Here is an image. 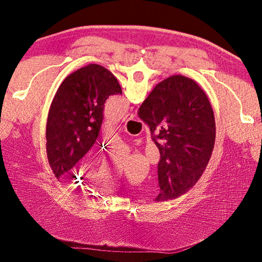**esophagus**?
Instances as JSON below:
<instances>
[{
  "label": "esophagus",
  "instance_id": "34e87169",
  "mask_svg": "<svg viewBox=\"0 0 262 262\" xmlns=\"http://www.w3.org/2000/svg\"><path fill=\"white\" fill-rule=\"evenodd\" d=\"M134 119V115L133 114H126L123 117V121H129V120H133Z\"/></svg>",
  "mask_w": 262,
  "mask_h": 262
}]
</instances>
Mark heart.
Wrapping results in <instances>:
<instances>
[{"mask_svg":"<svg viewBox=\"0 0 262 262\" xmlns=\"http://www.w3.org/2000/svg\"><path fill=\"white\" fill-rule=\"evenodd\" d=\"M117 180L118 176L114 175L113 172H110L106 169H101L99 175L97 176V182L105 189L115 188L117 186Z\"/></svg>","mask_w":262,"mask_h":262,"instance_id":"1","label":"heart"}]
</instances>
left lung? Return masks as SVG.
<instances>
[{
  "instance_id": "1",
  "label": "left lung",
  "mask_w": 262,
  "mask_h": 262,
  "mask_svg": "<svg viewBox=\"0 0 262 262\" xmlns=\"http://www.w3.org/2000/svg\"><path fill=\"white\" fill-rule=\"evenodd\" d=\"M118 94L122 91L117 78L98 64L77 70L62 82L46 129L47 155L58 179H76L72 169L98 138L106 100Z\"/></svg>"
}]
</instances>
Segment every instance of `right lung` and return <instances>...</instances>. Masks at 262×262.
<instances>
[{
    "label": "right lung",
    "instance_id": "right-lung-1",
    "mask_svg": "<svg viewBox=\"0 0 262 262\" xmlns=\"http://www.w3.org/2000/svg\"><path fill=\"white\" fill-rule=\"evenodd\" d=\"M160 150V192L155 201L186 193L207 167L215 141L209 98L191 78L173 75L158 83L138 110Z\"/></svg>",
    "mask_w": 262,
    "mask_h": 262
}]
</instances>
